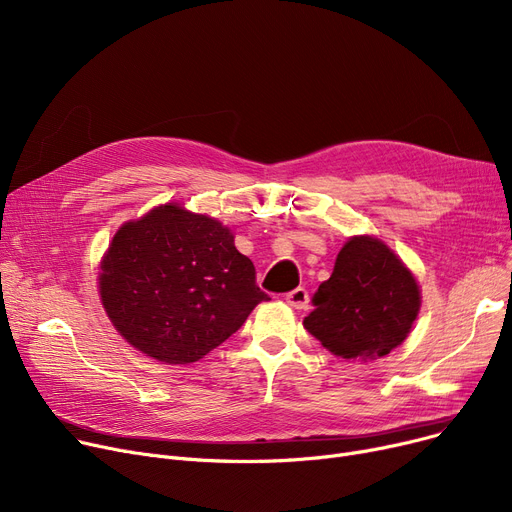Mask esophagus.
Returning a JSON list of instances; mask_svg holds the SVG:
<instances>
[{
	"instance_id": "34e87169",
	"label": "esophagus",
	"mask_w": 512,
	"mask_h": 512,
	"mask_svg": "<svg viewBox=\"0 0 512 512\" xmlns=\"http://www.w3.org/2000/svg\"><path fill=\"white\" fill-rule=\"evenodd\" d=\"M286 303L292 305L294 309H305L309 305V292L303 286L294 288L286 294Z\"/></svg>"
}]
</instances>
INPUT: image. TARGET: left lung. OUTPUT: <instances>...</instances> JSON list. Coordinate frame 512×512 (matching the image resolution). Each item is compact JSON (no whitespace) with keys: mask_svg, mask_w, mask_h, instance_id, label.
Returning a JSON list of instances; mask_svg holds the SVG:
<instances>
[{"mask_svg":"<svg viewBox=\"0 0 512 512\" xmlns=\"http://www.w3.org/2000/svg\"><path fill=\"white\" fill-rule=\"evenodd\" d=\"M311 303L303 324L330 353L380 359L411 332L421 297L413 274L382 240L353 236Z\"/></svg>","mask_w":512,"mask_h":512,"instance_id":"left-lung-1","label":"left lung"}]
</instances>
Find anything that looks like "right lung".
<instances>
[{
  "label": "right lung",
  "instance_id": "add662e5",
  "mask_svg": "<svg viewBox=\"0 0 512 512\" xmlns=\"http://www.w3.org/2000/svg\"><path fill=\"white\" fill-rule=\"evenodd\" d=\"M99 292L116 330L147 357L172 365L203 359L270 299L232 232L174 203L116 232Z\"/></svg>",
  "mask_w": 512,
  "mask_h": 512
}]
</instances>
